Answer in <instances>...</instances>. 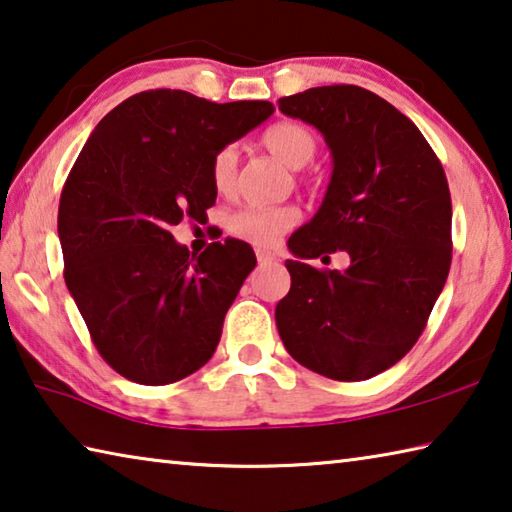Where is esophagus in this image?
I'll return each instance as SVG.
<instances>
[{
    "mask_svg": "<svg viewBox=\"0 0 512 512\" xmlns=\"http://www.w3.org/2000/svg\"><path fill=\"white\" fill-rule=\"evenodd\" d=\"M257 262H259V264H271V262H275V255L271 253V250H262V248H259V250H257Z\"/></svg>",
    "mask_w": 512,
    "mask_h": 512,
    "instance_id": "esophagus-1",
    "label": "esophagus"
}]
</instances>
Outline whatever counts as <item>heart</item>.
I'll use <instances>...</instances> for the list:
<instances>
[{
    "mask_svg": "<svg viewBox=\"0 0 512 512\" xmlns=\"http://www.w3.org/2000/svg\"><path fill=\"white\" fill-rule=\"evenodd\" d=\"M262 146L289 169H302L316 158L318 135L300 121H277L262 135ZM237 176V149L223 146L210 162V178L219 194H228ZM300 212L293 205L244 207L230 214L228 230L253 246H273L284 232L298 223Z\"/></svg>",
    "mask_w": 512,
    "mask_h": 512,
    "instance_id": "obj_1",
    "label": "heart"
}]
</instances>
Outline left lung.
I'll return each mask as SVG.
<instances>
[{
    "mask_svg": "<svg viewBox=\"0 0 512 512\" xmlns=\"http://www.w3.org/2000/svg\"><path fill=\"white\" fill-rule=\"evenodd\" d=\"M323 133L334 171L314 219L293 232L291 289L275 307L284 348L336 381L395 366L427 327L452 264V198L438 155L413 121L359 85L277 101ZM345 249L327 272L305 258Z\"/></svg>",
    "mask_w": 512,
    "mask_h": 512,
    "instance_id": "obj_1",
    "label": "left lung"
}]
</instances>
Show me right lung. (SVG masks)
I'll use <instances>...</instances> for the list:
<instances>
[{
    "instance_id": "obj_1",
    "label": "right lung",
    "mask_w": 512,
    "mask_h": 512,
    "mask_svg": "<svg viewBox=\"0 0 512 512\" xmlns=\"http://www.w3.org/2000/svg\"><path fill=\"white\" fill-rule=\"evenodd\" d=\"M273 110L146 90L110 110L85 142L58 205L65 284L94 348L121 377L173 384L214 354L255 253L225 239L194 257L171 228L205 219L216 201L214 153Z\"/></svg>"
}]
</instances>
